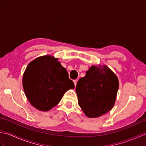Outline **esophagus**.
<instances>
[{
    "instance_id": "obj_1",
    "label": "esophagus",
    "mask_w": 146,
    "mask_h": 146,
    "mask_svg": "<svg viewBox=\"0 0 146 146\" xmlns=\"http://www.w3.org/2000/svg\"><path fill=\"white\" fill-rule=\"evenodd\" d=\"M73 82H74V84H75V86L76 85V83H77V80H73Z\"/></svg>"
}]
</instances>
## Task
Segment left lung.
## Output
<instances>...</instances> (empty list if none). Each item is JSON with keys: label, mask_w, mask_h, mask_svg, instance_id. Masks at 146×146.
I'll list each match as a JSON object with an SVG mask.
<instances>
[{"label": "left lung", "mask_w": 146, "mask_h": 146, "mask_svg": "<svg viewBox=\"0 0 146 146\" xmlns=\"http://www.w3.org/2000/svg\"><path fill=\"white\" fill-rule=\"evenodd\" d=\"M119 89L116 75L107 66H92L76 86L78 104L88 117H98L110 111Z\"/></svg>", "instance_id": "obj_1"}]
</instances>
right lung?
<instances>
[{"mask_svg":"<svg viewBox=\"0 0 146 146\" xmlns=\"http://www.w3.org/2000/svg\"><path fill=\"white\" fill-rule=\"evenodd\" d=\"M23 84L31 104L41 111L56 106L65 92L75 88L66 70L51 56L31 62L24 72Z\"/></svg>","mask_w":146,"mask_h":146,"instance_id":"1","label":"right lung"}]
</instances>
